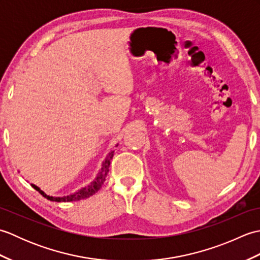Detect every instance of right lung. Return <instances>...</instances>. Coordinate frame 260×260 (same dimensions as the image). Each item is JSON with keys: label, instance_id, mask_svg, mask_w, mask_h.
I'll return each mask as SVG.
<instances>
[{"label": "right lung", "instance_id": "right-lung-1", "mask_svg": "<svg viewBox=\"0 0 260 260\" xmlns=\"http://www.w3.org/2000/svg\"><path fill=\"white\" fill-rule=\"evenodd\" d=\"M113 156H114V151L110 152V153L108 154V155H107L106 159H105V162H103L102 170H101V172L98 173L97 178H96L95 180H93L89 185L82 187V189H80L79 191H77V192L73 193V194H70V196L61 197V198H60V197H50V196H47L45 192L39 189V187H38L37 185H35V184H31V185H32L33 187H35V189H36L37 191L40 192L43 197L47 198L48 200H50V201H56V202H70V201H79V200H82V199H87V198L91 197L92 194H95V193H96L99 189H101L102 185L104 184L105 179H106L107 173H108V169H109V165H110V159L113 158Z\"/></svg>", "mask_w": 260, "mask_h": 260}]
</instances>
